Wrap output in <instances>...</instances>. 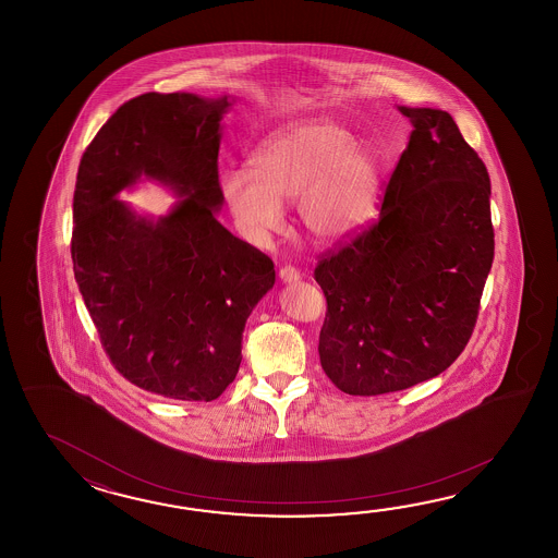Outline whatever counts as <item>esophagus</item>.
I'll use <instances>...</instances> for the list:
<instances>
[{"mask_svg": "<svg viewBox=\"0 0 558 558\" xmlns=\"http://www.w3.org/2000/svg\"><path fill=\"white\" fill-rule=\"evenodd\" d=\"M299 277H301V274L296 271L295 267H281V271H279V279L283 283H295V281H299Z\"/></svg>", "mask_w": 558, "mask_h": 558, "instance_id": "esophagus-1", "label": "esophagus"}]
</instances>
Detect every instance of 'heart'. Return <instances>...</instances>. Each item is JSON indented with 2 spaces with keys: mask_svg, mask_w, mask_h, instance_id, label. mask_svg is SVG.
Returning a JSON list of instances; mask_svg holds the SVG:
<instances>
[{
  "mask_svg": "<svg viewBox=\"0 0 558 558\" xmlns=\"http://www.w3.org/2000/svg\"><path fill=\"white\" fill-rule=\"evenodd\" d=\"M377 151L329 119H305L274 133L251 157V171L221 179L227 209L239 231L263 243L283 221V203L296 202L303 231L317 245L353 238L379 195Z\"/></svg>",
  "mask_w": 558,
  "mask_h": 558,
  "instance_id": "obj_1",
  "label": "heart"
}]
</instances>
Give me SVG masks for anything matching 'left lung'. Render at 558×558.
<instances>
[{"mask_svg": "<svg viewBox=\"0 0 558 558\" xmlns=\"http://www.w3.org/2000/svg\"><path fill=\"white\" fill-rule=\"evenodd\" d=\"M399 111L413 131L379 219L315 267L327 299L320 367L359 397L403 391L451 367L495 257L483 159L447 111Z\"/></svg>", "mask_w": 558, "mask_h": 558, "instance_id": "left-lung-1", "label": "left lung"}]
</instances>
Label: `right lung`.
Masks as SVG:
<instances>
[{"label":"right lung","instance_id":"right-lung-1","mask_svg":"<svg viewBox=\"0 0 558 558\" xmlns=\"http://www.w3.org/2000/svg\"><path fill=\"white\" fill-rule=\"evenodd\" d=\"M229 106L227 95L133 97L87 145L73 193V274L107 356L179 401H214L233 383L247 317L275 283L274 262L215 219ZM142 177L182 197L159 220L117 199Z\"/></svg>","mask_w":558,"mask_h":558}]
</instances>
